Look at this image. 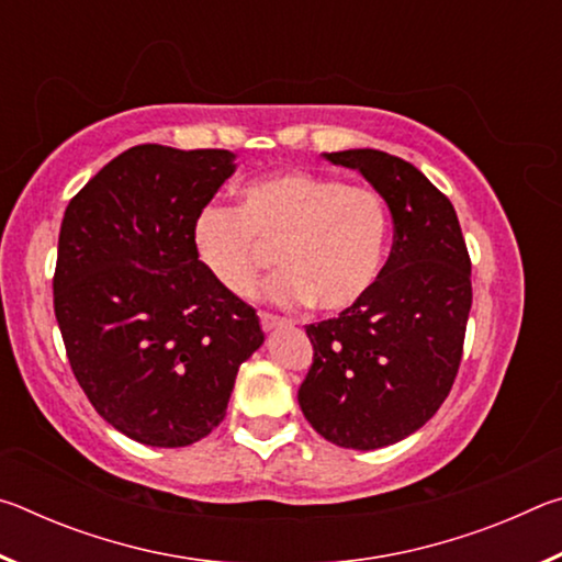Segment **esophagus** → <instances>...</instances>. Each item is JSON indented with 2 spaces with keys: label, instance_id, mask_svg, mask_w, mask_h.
I'll return each mask as SVG.
<instances>
[{
  "label": "esophagus",
  "instance_id": "1",
  "mask_svg": "<svg viewBox=\"0 0 562 562\" xmlns=\"http://www.w3.org/2000/svg\"><path fill=\"white\" fill-rule=\"evenodd\" d=\"M260 325H262L265 331H270V329H274V327L290 325V319L278 317V315H270V312H260Z\"/></svg>",
  "mask_w": 562,
  "mask_h": 562
}]
</instances>
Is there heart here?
I'll return each instance as SVG.
<instances>
[{"label": "heart", "mask_w": 562, "mask_h": 562, "mask_svg": "<svg viewBox=\"0 0 562 562\" xmlns=\"http://www.w3.org/2000/svg\"><path fill=\"white\" fill-rule=\"evenodd\" d=\"M193 245L233 297H250L278 250L282 270L268 282L272 302L347 312L384 270L389 213L374 188L284 170L247 183L237 207L205 205L195 215Z\"/></svg>", "instance_id": "b5f03b06"}]
</instances>
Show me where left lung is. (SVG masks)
Listing matches in <instances>:
<instances>
[{
	"mask_svg": "<svg viewBox=\"0 0 562 562\" xmlns=\"http://www.w3.org/2000/svg\"><path fill=\"white\" fill-rule=\"evenodd\" d=\"M384 198L394 245L357 307L307 325L315 349L297 392L307 422L341 449L372 451L429 422L459 374L471 312V258L449 198L384 150L325 154Z\"/></svg>",
	"mask_w": 562,
	"mask_h": 562,
	"instance_id": "8db88e82",
	"label": "left lung"
}]
</instances>
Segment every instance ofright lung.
Here are the masks:
<instances>
[{
	"label": "right lung",
	"instance_id": "obj_1",
	"mask_svg": "<svg viewBox=\"0 0 562 562\" xmlns=\"http://www.w3.org/2000/svg\"><path fill=\"white\" fill-rule=\"evenodd\" d=\"M233 158L133 146L64 213L54 312L66 357L93 408L138 443L205 439L265 339L255 310L211 278L193 245L195 215L233 176Z\"/></svg>",
	"mask_w": 562,
	"mask_h": 562
}]
</instances>
